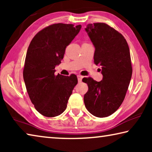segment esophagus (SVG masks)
I'll return each mask as SVG.
<instances>
[{
    "label": "esophagus",
    "mask_w": 152,
    "mask_h": 152,
    "mask_svg": "<svg viewBox=\"0 0 152 152\" xmlns=\"http://www.w3.org/2000/svg\"><path fill=\"white\" fill-rule=\"evenodd\" d=\"M77 77H78V82H81L82 78H83V76H81V75H78V76H77Z\"/></svg>",
    "instance_id": "34e87169"
}]
</instances>
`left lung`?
Listing matches in <instances>:
<instances>
[{"label":"left lung","instance_id":"8db88e82","mask_svg":"<svg viewBox=\"0 0 152 152\" xmlns=\"http://www.w3.org/2000/svg\"><path fill=\"white\" fill-rule=\"evenodd\" d=\"M85 31L94 46V62L101 67L102 80L82 79L88 86L84 104L94 116L106 117L119 109L129 85L132 76L129 48L120 33L103 23L88 24Z\"/></svg>","mask_w":152,"mask_h":152}]
</instances>
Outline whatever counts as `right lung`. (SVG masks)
I'll return each mask as SVG.
<instances>
[{
    "label": "right lung",
    "instance_id": "1",
    "mask_svg": "<svg viewBox=\"0 0 152 152\" xmlns=\"http://www.w3.org/2000/svg\"><path fill=\"white\" fill-rule=\"evenodd\" d=\"M81 25L57 23L40 31L31 42L25 58L23 79L35 109L45 117L61 114L77 83L74 74L54 75L66 46L78 34Z\"/></svg>",
    "mask_w": 152,
    "mask_h": 152
}]
</instances>
